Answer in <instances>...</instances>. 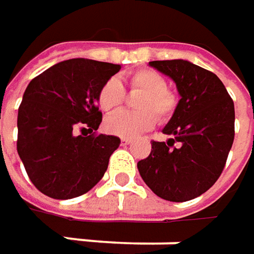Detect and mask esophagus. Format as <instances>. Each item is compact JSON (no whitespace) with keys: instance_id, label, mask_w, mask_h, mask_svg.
I'll use <instances>...</instances> for the list:
<instances>
[{"instance_id":"34e87169","label":"esophagus","mask_w":254,"mask_h":254,"mask_svg":"<svg viewBox=\"0 0 254 254\" xmlns=\"http://www.w3.org/2000/svg\"><path fill=\"white\" fill-rule=\"evenodd\" d=\"M131 140L130 138H122V145H128V144H131Z\"/></svg>"}]
</instances>
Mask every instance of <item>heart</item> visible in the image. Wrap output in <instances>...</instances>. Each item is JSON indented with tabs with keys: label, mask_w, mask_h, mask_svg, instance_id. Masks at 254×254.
I'll use <instances>...</instances> for the list:
<instances>
[{
	"label": "heart",
	"mask_w": 254,
	"mask_h": 254,
	"mask_svg": "<svg viewBox=\"0 0 254 254\" xmlns=\"http://www.w3.org/2000/svg\"><path fill=\"white\" fill-rule=\"evenodd\" d=\"M128 86L131 90H140L142 94L137 100V112L123 110L106 119V130L120 137H135L150 130L155 124V116L160 122H168L178 107L177 94L167 87L161 74L151 69H138L128 74ZM124 86L117 77L107 79L97 93V103L103 112H116L124 102Z\"/></svg>",
	"instance_id": "b5f03b06"
}]
</instances>
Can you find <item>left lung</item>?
<instances>
[{
    "label": "left lung",
    "mask_w": 254,
    "mask_h": 254,
    "mask_svg": "<svg viewBox=\"0 0 254 254\" xmlns=\"http://www.w3.org/2000/svg\"><path fill=\"white\" fill-rule=\"evenodd\" d=\"M150 66L171 77L178 107L151 152L137 167L148 188L162 199L185 202L218 181L235 138V104L215 73L188 61H154ZM177 145L175 146V144Z\"/></svg>",
    "instance_id": "obj_1"
}]
</instances>
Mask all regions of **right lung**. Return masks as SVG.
I'll return each instance as SVG.
<instances>
[{"instance_id": "1", "label": "right lung", "mask_w": 254, "mask_h": 254, "mask_svg": "<svg viewBox=\"0 0 254 254\" xmlns=\"http://www.w3.org/2000/svg\"><path fill=\"white\" fill-rule=\"evenodd\" d=\"M120 69L76 58L28 84L18 109L16 150L31 182L46 196L72 199L103 178L120 138L96 134L102 123L97 93Z\"/></svg>"}]
</instances>
